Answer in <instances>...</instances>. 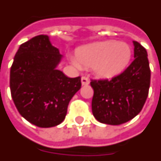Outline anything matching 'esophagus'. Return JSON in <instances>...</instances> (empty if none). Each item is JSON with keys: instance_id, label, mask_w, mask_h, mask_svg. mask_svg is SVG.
I'll use <instances>...</instances> for the list:
<instances>
[{"instance_id": "1", "label": "esophagus", "mask_w": 161, "mask_h": 161, "mask_svg": "<svg viewBox=\"0 0 161 161\" xmlns=\"http://www.w3.org/2000/svg\"><path fill=\"white\" fill-rule=\"evenodd\" d=\"M89 83H90V80H89L86 77H82L81 78V84L82 86H86L89 85Z\"/></svg>"}]
</instances>
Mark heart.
<instances>
[{"label":"heart","mask_w":161,"mask_h":161,"mask_svg":"<svg viewBox=\"0 0 161 161\" xmlns=\"http://www.w3.org/2000/svg\"><path fill=\"white\" fill-rule=\"evenodd\" d=\"M131 55L132 50L127 43L103 41L80 47L76 52V58H71V63L77 68L92 67L95 75L111 78L127 68Z\"/></svg>","instance_id":"1"}]
</instances>
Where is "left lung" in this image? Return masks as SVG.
Listing matches in <instances>:
<instances>
[{"label": "left lung", "mask_w": 161, "mask_h": 161, "mask_svg": "<svg viewBox=\"0 0 161 161\" xmlns=\"http://www.w3.org/2000/svg\"><path fill=\"white\" fill-rule=\"evenodd\" d=\"M133 44L135 60L124 72L111 80L91 81L92 114L102 124H124L139 114L146 102L151 76L147 53L138 42Z\"/></svg>", "instance_id": "obj_1"}]
</instances>
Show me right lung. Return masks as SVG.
Here are the masks:
<instances>
[{"instance_id": "1", "label": "right lung", "mask_w": 161, "mask_h": 161, "mask_svg": "<svg viewBox=\"0 0 161 161\" xmlns=\"http://www.w3.org/2000/svg\"><path fill=\"white\" fill-rule=\"evenodd\" d=\"M63 59L47 35L22 43L10 70V89L19 114L40 128L60 124L73 96L81 86L80 77L69 78L56 69Z\"/></svg>"}]
</instances>
